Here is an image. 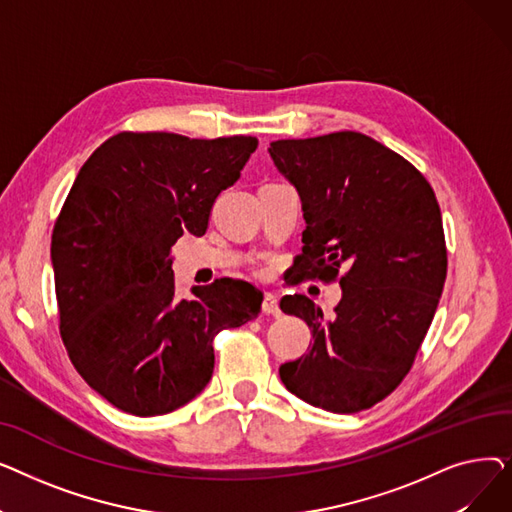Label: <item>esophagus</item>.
Returning a JSON list of instances; mask_svg holds the SVG:
<instances>
[{"label": "esophagus", "instance_id": "34e87169", "mask_svg": "<svg viewBox=\"0 0 512 512\" xmlns=\"http://www.w3.org/2000/svg\"><path fill=\"white\" fill-rule=\"evenodd\" d=\"M263 313H265V315H274V317H280L278 299L274 297V294H265V299H263Z\"/></svg>", "mask_w": 512, "mask_h": 512}]
</instances>
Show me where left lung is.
Listing matches in <instances>:
<instances>
[{"label": "left lung", "mask_w": 512, "mask_h": 512, "mask_svg": "<svg viewBox=\"0 0 512 512\" xmlns=\"http://www.w3.org/2000/svg\"><path fill=\"white\" fill-rule=\"evenodd\" d=\"M303 205V255L292 280H336L330 317L305 294L280 303L313 334L307 355L280 367L288 392L332 413H359L409 373L446 280L442 213L423 174L367 134L342 130L270 143Z\"/></svg>", "instance_id": "1"}]
</instances>
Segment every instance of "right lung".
I'll return each instance as SVG.
<instances>
[{
    "mask_svg": "<svg viewBox=\"0 0 512 512\" xmlns=\"http://www.w3.org/2000/svg\"><path fill=\"white\" fill-rule=\"evenodd\" d=\"M255 137L120 132L80 168L51 234L60 334L72 365L137 417L191 402L213 373V338L261 311L249 282L222 278L176 299L170 249L203 236Z\"/></svg>",
    "mask_w": 512,
    "mask_h": 512,
    "instance_id": "obj_1",
    "label": "right lung"
}]
</instances>
